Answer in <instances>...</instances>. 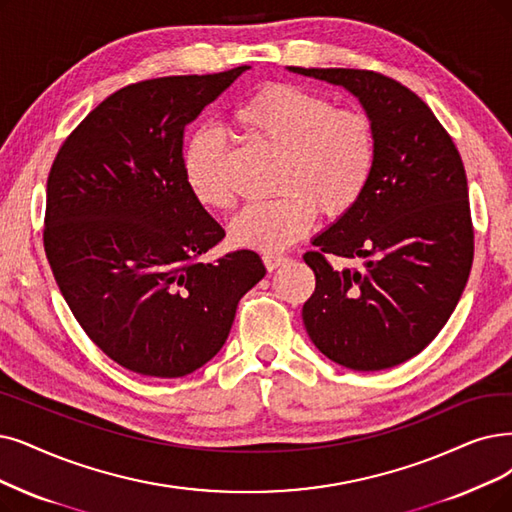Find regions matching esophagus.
<instances>
[{"label":"esophagus","mask_w":512,"mask_h":512,"mask_svg":"<svg viewBox=\"0 0 512 512\" xmlns=\"http://www.w3.org/2000/svg\"><path fill=\"white\" fill-rule=\"evenodd\" d=\"M262 262H264V267H267L269 271H275L277 267H281V264L288 262V258L279 256V254H262Z\"/></svg>","instance_id":"1"}]
</instances>
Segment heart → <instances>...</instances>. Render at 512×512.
Segmentation results:
<instances>
[{"mask_svg":"<svg viewBox=\"0 0 512 512\" xmlns=\"http://www.w3.org/2000/svg\"><path fill=\"white\" fill-rule=\"evenodd\" d=\"M243 132L281 153L277 189L283 195L250 203L233 222L241 248L279 252L311 231L317 206L327 216L349 212L374 176L378 142L363 111L336 109L325 96L296 86H269L235 113ZM191 193L214 210H229L235 191L227 172V142L203 126L182 153Z\"/></svg>","mask_w":512,"mask_h":512,"instance_id":"heart-1","label":"heart"}]
</instances>
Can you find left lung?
<instances>
[{"label":"left lung","mask_w":512,"mask_h":512,"mask_svg":"<svg viewBox=\"0 0 512 512\" xmlns=\"http://www.w3.org/2000/svg\"><path fill=\"white\" fill-rule=\"evenodd\" d=\"M288 71L349 90L378 142L365 193L304 254L315 273V292L302 306L306 334L349 370L395 367L435 340L473 267L464 163L426 102L399 81L361 69ZM327 253L364 264L334 270Z\"/></svg>","instance_id":"obj_1"}]
</instances>
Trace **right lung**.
<instances>
[{
  "mask_svg": "<svg viewBox=\"0 0 512 512\" xmlns=\"http://www.w3.org/2000/svg\"><path fill=\"white\" fill-rule=\"evenodd\" d=\"M248 65L138 81L105 98L48 176L44 248L71 313L130 372L187 376L227 342L241 296L267 275L224 237L182 170L185 128Z\"/></svg>",
  "mask_w": 512,
  "mask_h": 512,
  "instance_id": "add662e5",
  "label": "right lung"
}]
</instances>
